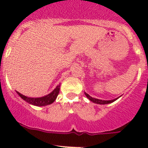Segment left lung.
<instances>
[{
    "label": "left lung",
    "mask_w": 148,
    "mask_h": 148,
    "mask_svg": "<svg viewBox=\"0 0 148 148\" xmlns=\"http://www.w3.org/2000/svg\"><path fill=\"white\" fill-rule=\"evenodd\" d=\"M84 94H85L87 97H88L90 101H92V102H94V103H99V104H106V103H112V102H114V101H116V100L117 99L116 98V99H114V100H110V101H102V100H99V99H96V98H94V97H90V95H88L86 92L84 93Z\"/></svg>",
    "instance_id": "1"
}]
</instances>
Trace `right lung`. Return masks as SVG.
<instances>
[{
  "instance_id": "add662e5",
  "label": "right lung",
  "mask_w": 148,
  "mask_h": 148,
  "mask_svg": "<svg viewBox=\"0 0 148 148\" xmlns=\"http://www.w3.org/2000/svg\"><path fill=\"white\" fill-rule=\"evenodd\" d=\"M59 91H60V84L58 86H57V88L54 89V90L49 94L47 95V96H45V97H37V98H34V97H27L24 95H21V93L17 92V93L19 95V96L21 97L22 99H24V101H27V103H31L33 105L36 106H45L48 105V104H51L55 101L57 97H58V94H59Z\"/></svg>"
}]
</instances>
